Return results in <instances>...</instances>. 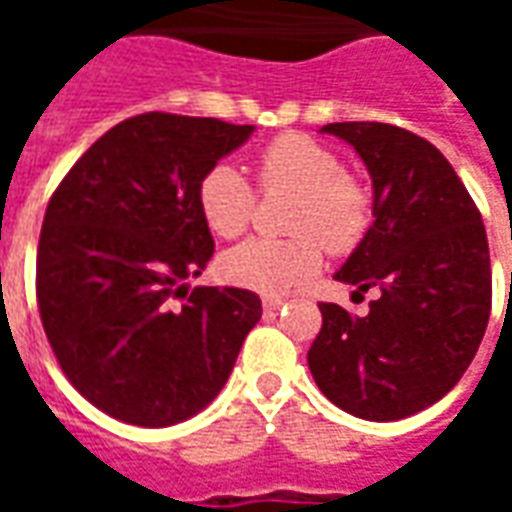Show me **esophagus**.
I'll use <instances>...</instances> for the list:
<instances>
[{
    "mask_svg": "<svg viewBox=\"0 0 512 512\" xmlns=\"http://www.w3.org/2000/svg\"><path fill=\"white\" fill-rule=\"evenodd\" d=\"M282 304H285V299H282V296H266V299H263V310L277 312Z\"/></svg>",
    "mask_w": 512,
    "mask_h": 512,
    "instance_id": "1",
    "label": "esophagus"
}]
</instances>
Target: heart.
<instances>
[{"label": "heart", "mask_w": 512, "mask_h": 512, "mask_svg": "<svg viewBox=\"0 0 512 512\" xmlns=\"http://www.w3.org/2000/svg\"><path fill=\"white\" fill-rule=\"evenodd\" d=\"M257 178L266 191H299L290 230L301 235L285 241L249 238L227 249L219 271L238 288L285 293L321 268L323 246L345 252L365 233L367 194L362 183L345 175L334 150L310 136L282 134L268 142L257 156ZM197 205L213 235L238 238L252 222L255 191L241 169L219 161L202 175Z\"/></svg>", "instance_id": "b5f03b06"}]
</instances>
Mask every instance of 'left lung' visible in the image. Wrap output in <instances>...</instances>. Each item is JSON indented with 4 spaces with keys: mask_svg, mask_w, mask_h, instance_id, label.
Returning a JSON list of instances; mask_svg holds the SVG:
<instances>
[{
    "mask_svg": "<svg viewBox=\"0 0 512 512\" xmlns=\"http://www.w3.org/2000/svg\"><path fill=\"white\" fill-rule=\"evenodd\" d=\"M354 147L373 180L376 222L334 279L381 299L356 318L323 315L307 362L334 406L392 422L433 406L461 381L491 315V257L483 219L447 158L389 123L321 128Z\"/></svg>",
    "mask_w": 512,
    "mask_h": 512,
    "instance_id": "1",
    "label": "left lung"
}]
</instances>
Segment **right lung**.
I'll return each mask as SVG.
<instances>
[{
    "label": "right lung",
    "instance_id": "right-lung-1",
    "mask_svg": "<svg viewBox=\"0 0 512 512\" xmlns=\"http://www.w3.org/2000/svg\"><path fill=\"white\" fill-rule=\"evenodd\" d=\"M255 126L147 112L109 128L43 219L38 307L54 356L109 417L167 428L222 392L263 307L252 290L194 288L213 255L202 175ZM186 295L183 308L171 299Z\"/></svg>",
    "mask_w": 512,
    "mask_h": 512
}]
</instances>
